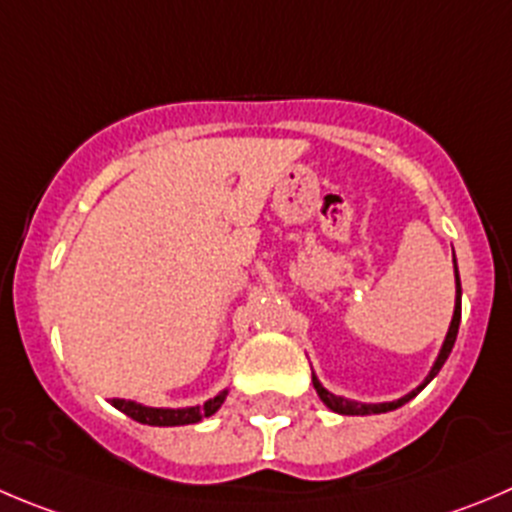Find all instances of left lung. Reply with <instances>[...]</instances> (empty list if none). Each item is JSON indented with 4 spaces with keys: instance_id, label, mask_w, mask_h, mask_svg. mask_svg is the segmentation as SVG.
I'll return each mask as SVG.
<instances>
[{
    "instance_id": "obj_1",
    "label": "left lung",
    "mask_w": 512,
    "mask_h": 512,
    "mask_svg": "<svg viewBox=\"0 0 512 512\" xmlns=\"http://www.w3.org/2000/svg\"><path fill=\"white\" fill-rule=\"evenodd\" d=\"M452 261H455V251H452ZM460 311H462V289H460V274H457V261H455V311H452L450 329H447V337H445V342H442L440 354H437V359H435V364H432L430 374H427L425 382H422L420 387H415L412 392H407L405 397L394 399V402H354V399L339 397V394L329 392V389H326L324 384L319 382V377L311 372V382H314L316 394H319L321 402H324V405L329 407L332 412H337V415H382V412H392V410H397V407L407 405L412 397H417V394H420L422 389H425L427 384H430L432 379L437 377V372L442 369V364H445L447 357H450L452 347H455L457 329H460Z\"/></svg>"
}]
</instances>
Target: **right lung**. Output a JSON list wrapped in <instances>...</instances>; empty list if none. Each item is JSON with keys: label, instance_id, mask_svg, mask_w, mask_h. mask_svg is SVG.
I'll return each mask as SVG.
<instances>
[{"label": "right lung", "instance_id": "obj_1", "mask_svg": "<svg viewBox=\"0 0 512 512\" xmlns=\"http://www.w3.org/2000/svg\"><path fill=\"white\" fill-rule=\"evenodd\" d=\"M228 389L218 392L216 397H211L206 405L196 407H145L133 399H110V405L115 410L125 412L128 417H133L140 425H153V427H178V425H196L203 417L216 415L218 407L223 405Z\"/></svg>", "mask_w": 512, "mask_h": 512}]
</instances>
